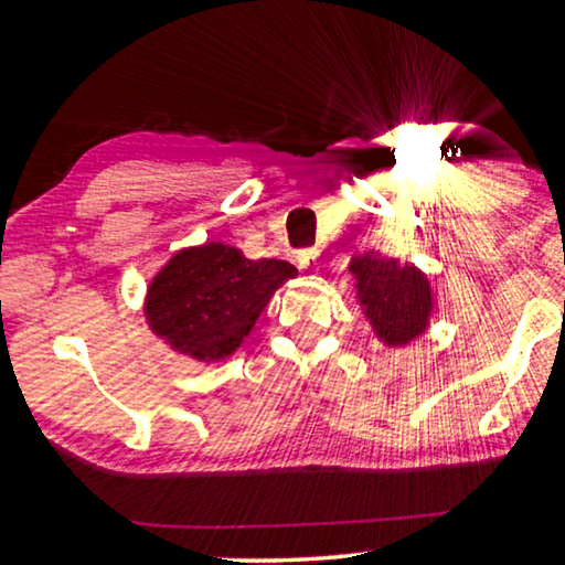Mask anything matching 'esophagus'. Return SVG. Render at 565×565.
<instances>
[{
    "label": "esophagus",
    "instance_id": "obj_1",
    "mask_svg": "<svg viewBox=\"0 0 565 565\" xmlns=\"http://www.w3.org/2000/svg\"><path fill=\"white\" fill-rule=\"evenodd\" d=\"M299 266L301 269H313L317 266V259H319V248H303V252H299Z\"/></svg>",
    "mask_w": 565,
    "mask_h": 565
}]
</instances>
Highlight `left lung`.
<instances>
[{
  "mask_svg": "<svg viewBox=\"0 0 565 565\" xmlns=\"http://www.w3.org/2000/svg\"><path fill=\"white\" fill-rule=\"evenodd\" d=\"M349 271L356 284V303L388 349L408 347L431 323L436 299L428 276L416 264H401L394 256L363 252L353 256Z\"/></svg>",
  "mask_w": 565,
  "mask_h": 565,
  "instance_id": "left-lung-1",
  "label": "left lung"
}]
</instances>
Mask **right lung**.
I'll list each match as a JSON object with an SVG mask.
<instances>
[{
	"label": "right lung",
	"mask_w": 565,
	"mask_h": 565,
	"mask_svg": "<svg viewBox=\"0 0 565 565\" xmlns=\"http://www.w3.org/2000/svg\"><path fill=\"white\" fill-rule=\"evenodd\" d=\"M296 274L289 262H252L224 242L179 248L147 286V327L171 351L204 363L224 361Z\"/></svg>",
	"instance_id": "1"
}]
</instances>
